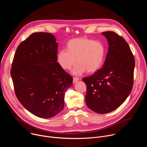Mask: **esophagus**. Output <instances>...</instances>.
Returning a JSON list of instances; mask_svg holds the SVG:
<instances>
[{"mask_svg": "<svg viewBox=\"0 0 147 147\" xmlns=\"http://www.w3.org/2000/svg\"><path fill=\"white\" fill-rule=\"evenodd\" d=\"M78 80H79V78H77V77H74V78H73V83L74 84L75 82H77Z\"/></svg>", "mask_w": 147, "mask_h": 147, "instance_id": "34e87169", "label": "esophagus"}]
</instances>
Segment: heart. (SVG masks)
<instances>
[{
  "label": "heart",
  "mask_w": 147,
  "mask_h": 147,
  "mask_svg": "<svg viewBox=\"0 0 147 147\" xmlns=\"http://www.w3.org/2000/svg\"><path fill=\"white\" fill-rule=\"evenodd\" d=\"M67 49L60 50L56 55L59 66L64 70H72L73 74L81 75L87 71L93 73L102 66L106 54L105 46L100 41H94L87 37L74 38L69 41Z\"/></svg>",
  "instance_id": "heart-1"
}]
</instances>
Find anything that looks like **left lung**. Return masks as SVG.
<instances>
[{
  "label": "left lung",
  "mask_w": 147,
  "mask_h": 147,
  "mask_svg": "<svg viewBox=\"0 0 147 147\" xmlns=\"http://www.w3.org/2000/svg\"><path fill=\"white\" fill-rule=\"evenodd\" d=\"M108 42V52L102 69L82 81L87 86L86 102L92 111L105 114L125 100L133 86L135 60L124 39L113 31L102 32Z\"/></svg>",
  "instance_id": "obj_1"
}]
</instances>
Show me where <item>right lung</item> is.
I'll return each instance as SVG.
<instances>
[{"label": "right lung", "mask_w": 147, "mask_h": 147, "mask_svg": "<svg viewBox=\"0 0 147 147\" xmlns=\"http://www.w3.org/2000/svg\"><path fill=\"white\" fill-rule=\"evenodd\" d=\"M56 41L48 32L32 34L17 47L10 71L19 102L45 119L63 110L65 93L73 83L72 77L57 62Z\"/></svg>", "instance_id": "add662e5"}]
</instances>
